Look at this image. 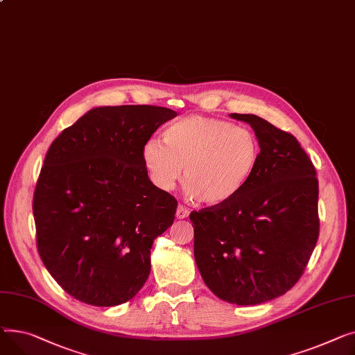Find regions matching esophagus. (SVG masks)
Wrapping results in <instances>:
<instances>
[{
	"instance_id": "34e87169",
	"label": "esophagus",
	"mask_w": 355,
	"mask_h": 355,
	"mask_svg": "<svg viewBox=\"0 0 355 355\" xmlns=\"http://www.w3.org/2000/svg\"><path fill=\"white\" fill-rule=\"evenodd\" d=\"M187 216H189V209H187V207H184L183 205H179L178 209H176V218L178 219H184Z\"/></svg>"
}]
</instances>
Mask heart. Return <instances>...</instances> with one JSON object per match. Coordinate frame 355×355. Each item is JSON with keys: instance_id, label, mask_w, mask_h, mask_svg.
<instances>
[{"instance_id": "b5f03b06", "label": "heart", "mask_w": 355, "mask_h": 355, "mask_svg": "<svg viewBox=\"0 0 355 355\" xmlns=\"http://www.w3.org/2000/svg\"><path fill=\"white\" fill-rule=\"evenodd\" d=\"M163 140L146 141L141 150L152 182L169 191L183 168L186 195L209 206L234 200L261 157V143L252 130L215 117H182L164 129Z\"/></svg>"}]
</instances>
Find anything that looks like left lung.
<instances>
[{
    "instance_id": "obj_1",
    "label": "left lung",
    "mask_w": 355,
    "mask_h": 355,
    "mask_svg": "<svg viewBox=\"0 0 355 355\" xmlns=\"http://www.w3.org/2000/svg\"><path fill=\"white\" fill-rule=\"evenodd\" d=\"M229 116L251 124L261 157L234 200L191 214L193 254L218 298L257 305L284 295L304 272L320 234L318 179L293 135L255 114Z\"/></svg>"
}]
</instances>
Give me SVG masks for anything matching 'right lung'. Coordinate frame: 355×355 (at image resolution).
<instances>
[{"instance_id":"obj_1","label":"right lung","mask_w":355,"mask_h":355,"mask_svg":"<svg viewBox=\"0 0 355 355\" xmlns=\"http://www.w3.org/2000/svg\"><path fill=\"white\" fill-rule=\"evenodd\" d=\"M176 112L157 106L89 110L51 143L33 214L41 261L76 300L114 306L150 274V249L175 219L176 199L156 187L144 143Z\"/></svg>"}]
</instances>
